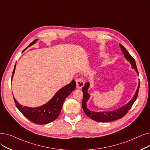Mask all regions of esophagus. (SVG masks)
Wrapping results in <instances>:
<instances>
[{
  "label": "esophagus",
  "mask_w": 150,
  "mask_h": 150,
  "mask_svg": "<svg viewBox=\"0 0 150 150\" xmlns=\"http://www.w3.org/2000/svg\"><path fill=\"white\" fill-rule=\"evenodd\" d=\"M83 86H84V81H83V78L80 77L76 81V87L78 88H81Z\"/></svg>",
  "instance_id": "34e87169"
}]
</instances>
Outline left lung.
Here are the masks:
<instances>
[{
    "instance_id": "1",
    "label": "left lung",
    "mask_w": 150,
    "mask_h": 150,
    "mask_svg": "<svg viewBox=\"0 0 150 150\" xmlns=\"http://www.w3.org/2000/svg\"><path fill=\"white\" fill-rule=\"evenodd\" d=\"M120 47L121 48L122 51L123 52V54L124 57L126 58V59L130 62L132 67V68L137 71V73L139 74V72H138V69L137 68L134 58L130 55V53L126 50L125 48L123 45L120 44ZM88 87H89V83L87 82L84 84V86L82 88V91L83 92V100H82V106L83 110V111H84L85 114L88 117H91L92 119H93V120L95 121L106 122L113 121L117 120V119H121L126 115L127 112L129 111V110L131 108V107L132 106L134 103L135 102V101L137 98L138 93H139V87H140V82L139 83V86H138L137 90L133 98L132 99L127 105H125V106L121 107V108H119L118 110L112 111H109V112H94V111H90L87 109L86 102L90 97L89 94L87 93V90L88 88Z\"/></svg>"
}]
</instances>
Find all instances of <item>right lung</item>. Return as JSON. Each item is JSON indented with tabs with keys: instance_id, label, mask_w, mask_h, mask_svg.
Instances as JSON below:
<instances>
[{
	"instance_id": "1",
	"label": "right lung",
	"mask_w": 150,
	"mask_h": 150,
	"mask_svg": "<svg viewBox=\"0 0 150 150\" xmlns=\"http://www.w3.org/2000/svg\"><path fill=\"white\" fill-rule=\"evenodd\" d=\"M36 41L37 39L33 41L28 47L34 44ZM15 67L12 76H11V79L14 74ZM75 88L76 82L74 80H73L69 84L59 90L49 102L40 107L33 108L27 106H23L18 103L14 97L13 99L17 108L30 121L36 124H46L55 120L58 117L61 112L64 100L74 91Z\"/></svg>"
}]
</instances>
